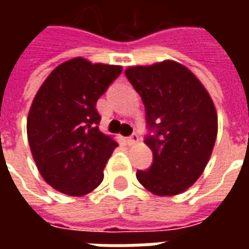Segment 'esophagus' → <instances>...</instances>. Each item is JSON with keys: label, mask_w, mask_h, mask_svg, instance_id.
<instances>
[{"label": "esophagus", "mask_w": 249, "mask_h": 249, "mask_svg": "<svg viewBox=\"0 0 249 249\" xmlns=\"http://www.w3.org/2000/svg\"><path fill=\"white\" fill-rule=\"evenodd\" d=\"M126 142H128L129 145H135L136 142H139V135H137V133H132V135L126 139Z\"/></svg>", "instance_id": "obj_1"}]
</instances>
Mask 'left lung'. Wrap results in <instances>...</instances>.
I'll list each match as a JSON object with an SVG mask.
<instances>
[{"label":"left lung","instance_id":"left-lung-1","mask_svg":"<svg viewBox=\"0 0 249 249\" xmlns=\"http://www.w3.org/2000/svg\"><path fill=\"white\" fill-rule=\"evenodd\" d=\"M125 76L145 107V144L153 162L136 178L159 196L184 192L203 173L217 135V116L196 76L175 61L132 66Z\"/></svg>","mask_w":249,"mask_h":249}]
</instances>
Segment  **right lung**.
<instances>
[{"label":"right lung","mask_w":249,"mask_h":249,"mask_svg":"<svg viewBox=\"0 0 249 249\" xmlns=\"http://www.w3.org/2000/svg\"><path fill=\"white\" fill-rule=\"evenodd\" d=\"M121 66L73 58L41 85L28 116V140L46 183L69 196L97 188L117 142L98 129L97 100L120 76Z\"/></svg>","instance_id":"right-lung-1"}]
</instances>
